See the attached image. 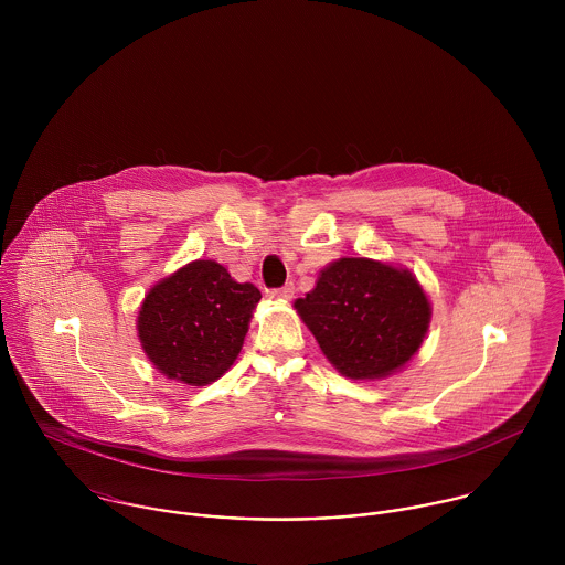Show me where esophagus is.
I'll return each instance as SVG.
<instances>
[{
  "instance_id": "esophagus-1",
  "label": "esophagus",
  "mask_w": 565,
  "mask_h": 565,
  "mask_svg": "<svg viewBox=\"0 0 565 565\" xmlns=\"http://www.w3.org/2000/svg\"><path fill=\"white\" fill-rule=\"evenodd\" d=\"M294 294H296L294 282H287L285 287L271 289V298H276V300H291V298H294Z\"/></svg>"
}]
</instances>
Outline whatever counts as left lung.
<instances>
[{"mask_svg":"<svg viewBox=\"0 0 565 565\" xmlns=\"http://www.w3.org/2000/svg\"><path fill=\"white\" fill-rule=\"evenodd\" d=\"M326 359L348 379H383L419 350L430 305L406 271L372 258H339L296 300Z\"/></svg>","mask_w":565,"mask_h":565,"instance_id":"1","label":"left lung"}]
</instances>
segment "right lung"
Segmentation results:
<instances>
[{"label":"right lung","instance_id":"obj_1","mask_svg":"<svg viewBox=\"0 0 565 565\" xmlns=\"http://www.w3.org/2000/svg\"><path fill=\"white\" fill-rule=\"evenodd\" d=\"M260 291L215 260H193L150 289L139 339L164 376L193 387L217 381L237 359Z\"/></svg>","mask_w":565,"mask_h":565}]
</instances>
